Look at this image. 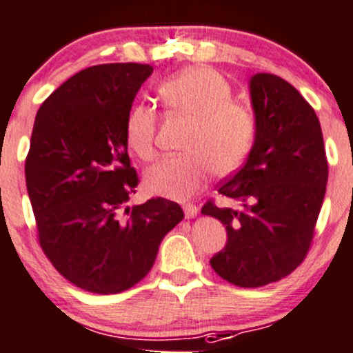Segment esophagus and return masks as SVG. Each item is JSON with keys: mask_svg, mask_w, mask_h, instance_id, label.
<instances>
[{"mask_svg": "<svg viewBox=\"0 0 353 353\" xmlns=\"http://www.w3.org/2000/svg\"><path fill=\"white\" fill-rule=\"evenodd\" d=\"M183 212H185V217L193 219V217H196V212H199V208L193 205V203H185Z\"/></svg>", "mask_w": 353, "mask_h": 353, "instance_id": "1", "label": "esophagus"}]
</instances>
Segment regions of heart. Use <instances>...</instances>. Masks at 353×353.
I'll return each mask as SVG.
<instances>
[{"label":"heart","instance_id":"obj_1","mask_svg":"<svg viewBox=\"0 0 353 353\" xmlns=\"http://www.w3.org/2000/svg\"><path fill=\"white\" fill-rule=\"evenodd\" d=\"M170 111L192 119L183 141L188 151L158 161L146 172L145 187L151 195L185 200L219 175L236 172L251 153L257 134L254 109L230 99V82L210 67H190L158 87ZM124 136L132 153L150 161L157 154V114L146 104L132 105Z\"/></svg>","mask_w":353,"mask_h":353}]
</instances>
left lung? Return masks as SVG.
I'll return each instance as SVG.
<instances>
[{
  "instance_id": "left-lung-1",
  "label": "left lung",
  "mask_w": 353,
  "mask_h": 353,
  "mask_svg": "<svg viewBox=\"0 0 353 353\" xmlns=\"http://www.w3.org/2000/svg\"><path fill=\"white\" fill-rule=\"evenodd\" d=\"M257 134L244 166L219 187L241 210L212 200L203 215L219 219L227 244L210 259L225 281L259 288L293 272L308 254L325 199L328 161L320 121L290 82L272 74L249 81Z\"/></svg>"
}]
</instances>
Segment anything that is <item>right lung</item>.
Instances as JSON below:
<instances>
[{"mask_svg":"<svg viewBox=\"0 0 353 353\" xmlns=\"http://www.w3.org/2000/svg\"><path fill=\"white\" fill-rule=\"evenodd\" d=\"M146 63H102L72 75L40 105L25 161L26 190L45 256L72 284L116 294L153 268L178 203L126 207L139 178L124 124Z\"/></svg>","mask_w":353,"mask_h":353,"instance_id":"obj_1","label":"right lung"}]
</instances>
